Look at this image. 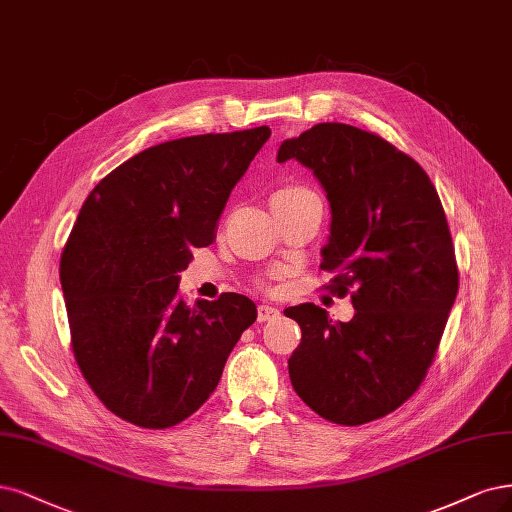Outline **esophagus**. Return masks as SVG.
<instances>
[{"label":"esophagus","mask_w":512,"mask_h":512,"mask_svg":"<svg viewBox=\"0 0 512 512\" xmlns=\"http://www.w3.org/2000/svg\"><path fill=\"white\" fill-rule=\"evenodd\" d=\"M279 317V309L271 305H258V322H271Z\"/></svg>","instance_id":"obj_1"}]
</instances>
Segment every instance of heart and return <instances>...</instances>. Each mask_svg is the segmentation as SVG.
<instances>
[{
  "label": "heart",
  "instance_id": "b5f03b06",
  "mask_svg": "<svg viewBox=\"0 0 512 512\" xmlns=\"http://www.w3.org/2000/svg\"><path fill=\"white\" fill-rule=\"evenodd\" d=\"M305 192H309V190L303 188V186H286V188L277 190L273 199H277V197H296V195H305Z\"/></svg>",
  "mask_w": 512,
  "mask_h": 512
}]
</instances>
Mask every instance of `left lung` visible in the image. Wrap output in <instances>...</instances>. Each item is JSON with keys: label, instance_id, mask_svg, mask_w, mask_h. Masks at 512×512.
Returning a JSON list of instances; mask_svg holds the SVG:
<instances>
[{"label": "left lung", "instance_id": "left-lung-1", "mask_svg": "<svg viewBox=\"0 0 512 512\" xmlns=\"http://www.w3.org/2000/svg\"><path fill=\"white\" fill-rule=\"evenodd\" d=\"M290 158L326 192L320 267L341 296L354 290L356 309L349 322L313 303L284 311L303 332L290 381L317 415L360 426L396 411L428 373L457 296L451 233L428 173L375 133L322 122L281 142L277 163Z\"/></svg>", "mask_w": 512, "mask_h": 512}]
</instances>
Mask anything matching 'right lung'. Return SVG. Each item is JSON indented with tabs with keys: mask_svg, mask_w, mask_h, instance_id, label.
I'll return each mask as SVG.
<instances>
[{
	"mask_svg": "<svg viewBox=\"0 0 512 512\" xmlns=\"http://www.w3.org/2000/svg\"><path fill=\"white\" fill-rule=\"evenodd\" d=\"M269 127L152 146L93 188L61 254L76 362L114 415L171 428L216 390L228 354L256 322L248 296L188 307L180 288L192 250L214 241L231 190Z\"/></svg>",
	"mask_w": 512,
	"mask_h": 512,
	"instance_id": "right-lung-1",
	"label": "right lung"
}]
</instances>
